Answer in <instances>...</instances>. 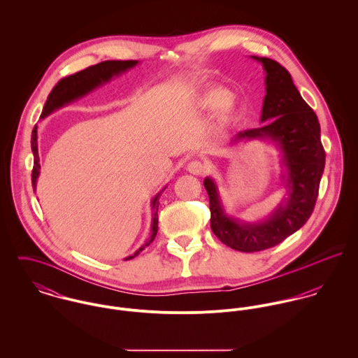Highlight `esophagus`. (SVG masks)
Segmentation results:
<instances>
[{
    "mask_svg": "<svg viewBox=\"0 0 358 358\" xmlns=\"http://www.w3.org/2000/svg\"><path fill=\"white\" fill-rule=\"evenodd\" d=\"M187 171L193 175H203L205 172V165L199 159H193L187 164Z\"/></svg>",
    "mask_w": 358,
    "mask_h": 358,
    "instance_id": "obj_1",
    "label": "esophagus"
}]
</instances>
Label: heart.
<instances>
[{
  "label": "heart",
  "mask_w": 358,
  "mask_h": 358,
  "mask_svg": "<svg viewBox=\"0 0 358 358\" xmlns=\"http://www.w3.org/2000/svg\"><path fill=\"white\" fill-rule=\"evenodd\" d=\"M193 104L199 110L213 108L212 117L216 122H229L237 113V101L233 94L219 90H206L196 95Z\"/></svg>",
  "instance_id": "obj_1"
}]
</instances>
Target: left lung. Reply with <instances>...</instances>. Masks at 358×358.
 I'll return each instance as SVG.
<instances>
[{"mask_svg":"<svg viewBox=\"0 0 358 358\" xmlns=\"http://www.w3.org/2000/svg\"><path fill=\"white\" fill-rule=\"evenodd\" d=\"M251 57L263 66L266 73V95L260 115V122L266 124L238 132L231 145L255 139L273 143L280 153V179L285 194L268 216L248 222L226 212L217 185L210 176L205 178L210 229L224 245L241 252L271 248L306 223L314 209L325 166L318 118L301 96L291 74L273 59Z\"/></svg>","mask_w":358,"mask_h":358,"instance_id":"8db88e82","label":"left lung"}]
</instances>
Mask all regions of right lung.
<instances>
[{"label":"right lung","instance_id":"right-lung-1","mask_svg":"<svg viewBox=\"0 0 358 358\" xmlns=\"http://www.w3.org/2000/svg\"><path fill=\"white\" fill-rule=\"evenodd\" d=\"M138 60H106L101 62L95 66H91L85 70H81L70 77H66L63 80H60L55 88L52 90L51 94L48 95V99L45 102V106L43 108L41 113V120H44L45 117H48L53 111L70 104V103L76 102L84 96H87L88 94H91L92 91L98 90L99 87L106 85L107 83H110L113 78H117L120 76H122L124 73H127L128 70L134 69L135 66H138ZM38 136H37V125L34 127L33 132H31V152L34 155V166H33V173H31V183L33 187L36 190L37 187V179L40 176V157H38V142H37ZM166 189V186H164L152 200V210H153V217H152V227H150V236L149 238L139 247V250H136L132 255L127 256L124 260H129L134 259L135 256L139 255L146 247H149L153 243L158 230V199L161 196V193Z\"/></svg>","mask_w":358,"mask_h":358}]
</instances>
